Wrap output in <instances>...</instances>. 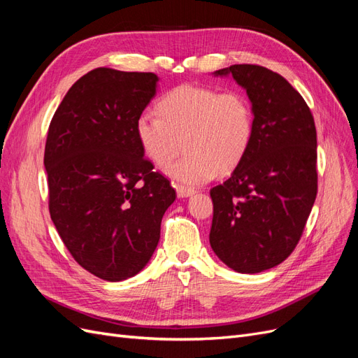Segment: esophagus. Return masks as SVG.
<instances>
[{
	"instance_id": "1",
	"label": "esophagus",
	"mask_w": 358,
	"mask_h": 358,
	"mask_svg": "<svg viewBox=\"0 0 358 358\" xmlns=\"http://www.w3.org/2000/svg\"><path fill=\"white\" fill-rule=\"evenodd\" d=\"M176 192H178V197H189L192 194H196V189L189 188V187H183V185H176Z\"/></svg>"
}]
</instances>
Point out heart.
<instances>
[{
    "label": "heart",
    "instance_id": "obj_1",
    "mask_svg": "<svg viewBox=\"0 0 358 358\" xmlns=\"http://www.w3.org/2000/svg\"><path fill=\"white\" fill-rule=\"evenodd\" d=\"M157 113L145 112L137 117L138 145L145 157L161 167L176 155L183 138L187 154L166 171L187 185L208 182L216 171L229 173L252 142V104L239 91L180 85L158 101Z\"/></svg>",
    "mask_w": 358,
    "mask_h": 358
}]
</instances>
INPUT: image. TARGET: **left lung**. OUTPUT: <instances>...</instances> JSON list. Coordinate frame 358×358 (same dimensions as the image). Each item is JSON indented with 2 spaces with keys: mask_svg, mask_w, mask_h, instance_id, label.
<instances>
[{
  "mask_svg": "<svg viewBox=\"0 0 358 358\" xmlns=\"http://www.w3.org/2000/svg\"><path fill=\"white\" fill-rule=\"evenodd\" d=\"M251 100L254 136L231 176L210 189L213 252L239 273H259L294 251L318 189L317 129L303 96L282 76L236 64L215 71Z\"/></svg>",
  "mask_w": 358,
  "mask_h": 358,
  "instance_id": "left-lung-1",
  "label": "left lung"
}]
</instances>
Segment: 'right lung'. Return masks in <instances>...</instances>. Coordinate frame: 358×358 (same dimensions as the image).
<instances>
[{
	"label": "right lung",
	"mask_w": 358,
	"mask_h": 358,
	"mask_svg": "<svg viewBox=\"0 0 358 358\" xmlns=\"http://www.w3.org/2000/svg\"><path fill=\"white\" fill-rule=\"evenodd\" d=\"M157 82L154 73L95 69L71 86L49 125L50 218L76 262L110 282L148 264L176 199L136 136Z\"/></svg>",
	"instance_id": "right-lung-1"
}]
</instances>
